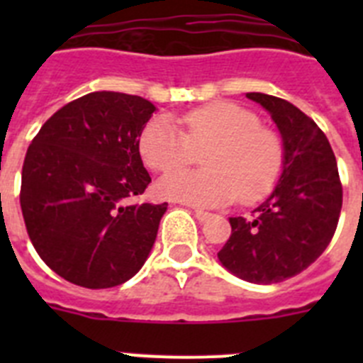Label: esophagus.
<instances>
[{
    "label": "esophagus",
    "mask_w": 363,
    "mask_h": 363,
    "mask_svg": "<svg viewBox=\"0 0 363 363\" xmlns=\"http://www.w3.org/2000/svg\"><path fill=\"white\" fill-rule=\"evenodd\" d=\"M194 216H196L198 221H207L211 218V213H207V211L196 209V211H194Z\"/></svg>",
    "instance_id": "1"
}]
</instances>
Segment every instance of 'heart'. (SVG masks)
I'll return each mask as SVG.
<instances>
[{
    "label": "heart",
    "mask_w": 363,
    "mask_h": 363,
    "mask_svg": "<svg viewBox=\"0 0 363 363\" xmlns=\"http://www.w3.org/2000/svg\"><path fill=\"white\" fill-rule=\"evenodd\" d=\"M182 130L163 118L149 121L140 136V154L156 172H169L196 159L203 172H174L160 179L158 191L169 200L198 207H220L240 196L243 203L272 191L284 165V147L274 130L233 101H214L185 112Z\"/></svg>",
    "instance_id": "obj_1"
}]
</instances>
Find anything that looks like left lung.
Instances as JSON below:
<instances>
[{
  "label": "left lung",
  "mask_w": 363,
  "mask_h": 363,
  "mask_svg": "<svg viewBox=\"0 0 363 363\" xmlns=\"http://www.w3.org/2000/svg\"><path fill=\"white\" fill-rule=\"evenodd\" d=\"M271 112L284 140V172L252 218H230L218 252L223 267L252 284H278L316 262L333 240L342 182L331 143L307 114L277 96L247 92Z\"/></svg>",
  "instance_id": "1"
}]
</instances>
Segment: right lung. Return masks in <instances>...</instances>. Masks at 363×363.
<instances>
[{
	"label": "right lung",
	"instance_id": "add662e5",
	"mask_svg": "<svg viewBox=\"0 0 363 363\" xmlns=\"http://www.w3.org/2000/svg\"><path fill=\"white\" fill-rule=\"evenodd\" d=\"M149 99L91 92L45 121L27 149L19 203L32 245L56 274L86 289L130 280L154 245L167 203H129L150 176L140 136Z\"/></svg>",
	"mask_w": 363,
	"mask_h": 363
}]
</instances>
